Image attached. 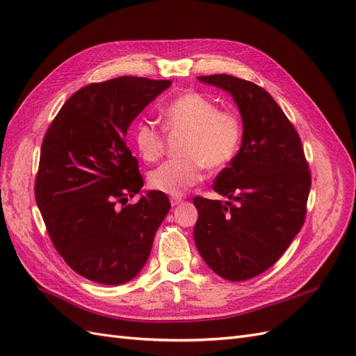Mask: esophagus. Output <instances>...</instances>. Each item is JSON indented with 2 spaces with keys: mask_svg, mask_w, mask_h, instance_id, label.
Segmentation results:
<instances>
[{
  "mask_svg": "<svg viewBox=\"0 0 356 356\" xmlns=\"http://www.w3.org/2000/svg\"><path fill=\"white\" fill-rule=\"evenodd\" d=\"M179 203H182V199H181V197H172V199H170V204H172V207H178Z\"/></svg>",
  "mask_w": 356,
  "mask_h": 356,
  "instance_id": "esophagus-1",
  "label": "esophagus"
}]
</instances>
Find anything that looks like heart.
<instances>
[{
    "label": "heart",
    "instance_id": "b5f03b06",
    "mask_svg": "<svg viewBox=\"0 0 356 356\" xmlns=\"http://www.w3.org/2000/svg\"><path fill=\"white\" fill-rule=\"evenodd\" d=\"M169 131L186 132L181 147L182 159L168 160L149 172L148 184L169 196H182L202 177V168L221 170L238 156L243 124L230 110H220L218 104L200 92L178 95L161 108ZM134 143L148 163L159 160L165 149V135L153 123L143 120L134 127Z\"/></svg>",
    "mask_w": 356,
    "mask_h": 356
}]
</instances>
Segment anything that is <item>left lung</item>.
Wrapping results in <instances>:
<instances>
[{"mask_svg":"<svg viewBox=\"0 0 356 356\" xmlns=\"http://www.w3.org/2000/svg\"><path fill=\"white\" fill-rule=\"evenodd\" d=\"M230 93L242 117L238 156L215 178L232 202L195 197L193 230L203 261L239 282L272 267L305 222L310 172L294 126L263 88L227 74L197 77Z\"/></svg>","mask_w":356,"mask_h":356,"instance_id":"obj_1","label":"left lung"}]
</instances>
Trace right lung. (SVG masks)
<instances>
[{"label": "right lung", "instance_id": "obj_1", "mask_svg": "<svg viewBox=\"0 0 356 356\" xmlns=\"http://www.w3.org/2000/svg\"><path fill=\"white\" fill-rule=\"evenodd\" d=\"M170 84L117 77L86 86L63 104L42 139L38 209L56 251L89 281L122 285L134 279L170 209L165 193L141 190L138 160L124 143L138 114ZM127 194L142 197L126 205Z\"/></svg>", "mask_w": 356, "mask_h": 356}]
</instances>
